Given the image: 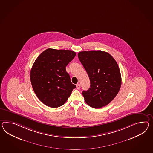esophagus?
<instances>
[{"label": "esophagus", "mask_w": 153, "mask_h": 153, "mask_svg": "<svg viewBox=\"0 0 153 153\" xmlns=\"http://www.w3.org/2000/svg\"><path fill=\"white\" fill-rule=\"evenodd\" d=\"M76 86H77V88L78 90H79V89L81 88V85H80L79 84H77Z\"/></svg>", "instance_id": "1"}]
</instances>
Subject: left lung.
<instances>
[{
  "mask_svg": "<svg viewBox=\"0 0 153 153\" xmlns=\"http://www.w3.org/2000/svg\"><path fill=\"white\" fill-rule=\"evenodd\" d=\"M78 57L90 78V88L82 94L86 103L94 108L109 104L120 88L122 79L118 65L108 52L81 51Z\"/></svg>",
  "mask_w": 153,
  "mask_h": 153,
  "instance_id": "1",
  "label": "left lung"
}]
</instances>
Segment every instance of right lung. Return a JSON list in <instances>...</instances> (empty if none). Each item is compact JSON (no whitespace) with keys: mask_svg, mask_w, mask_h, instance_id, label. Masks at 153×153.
<instances>
[{"mask_svg":"<svg viewBox=\"0 0 153 153\" xmlns=\"http://www.w3.org/2000/svg\"><path fill=\"white\" fill-rule=\"evenodd\" d=\"M76 56L68 50H45L37 57L30 72V80L37 98L46 105H62L76 87L66 67Z\"/></svg>","mask_w":153,"mask_h":153,"instance_id":"right-lung-1","label":"right lung"}]
</instances>
